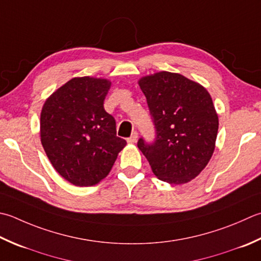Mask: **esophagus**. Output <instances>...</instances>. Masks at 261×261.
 <instances>
[{"instance_id":"esophagus-1","label":"esophagus","mask_w":261,"mask_h":261,"mask_svg":"<svg viewBox=\"0 0 261 261\" xmlns=\"http://www.w3.org/2000/svg\"><path fill=\"white\" fill-rule=\"evenodd\" d=\"M137 139H138V132L135 131V132H132V135H131L130 138H127L126 141L129 142V144H135V142L137 141Z\"/></svg>"}]
</instances>
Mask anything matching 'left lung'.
<instances>
[{"label": "left lung", "instance_id": "8db88e82", "mask_svg": "<svg viewBox=\"0 0 261 261\" xmlns=\"http://www.w3.org/2000/svg\"><path fill=\"white\" fill-rule=\"evenodd\" d=\"M155 125L156 138L138 148L154 174L171 185L191 181L215 149L218 116L206 88L182 74L157 72L139 80Z\"/></svg>", "mask_w": 261, "mask_h": 261}]
</instances>
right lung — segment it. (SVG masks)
<instances>
[{"instance_id":"add662e5","label":"right lung","mask_w":261,"mask_h":261,"mask_svg":"<svg viewBox=\"0 0 261 261\" xmlns=\"http://www.w3.org/2000/svg\"><path fill=\"white\" fill-rule=\"evenodd\" d=\"M111 81L81 76L54 91L40 113V141L59 174L91 187L109 174L126 141L116 137L114 117L104 110Z\"/></svg>"}]
</instances>
